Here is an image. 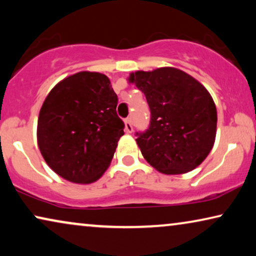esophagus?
<instances>
[{
	"label": "esophagus",
	"mask_w": 256,
	"mask_h": 256,
	"mask_svg": "<svg viewBox=\"0 0 256 256\" xmlns=\"http://www.w3.org/2000/svg\"><path fill=\"white\" fill-rule=\"evenodd\" d=\"M124 129H126V132H132V130H134V128H132V120L129 118L124 120Z\"/></svg>",
	"instance_id": "34e87169"
}]
</instances>
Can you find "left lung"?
<instances>
[{"label":"left lung","instance_id":"left-lung-1","mask_svg":"<svg viewBox=\"0 0 256 256\" xmlns=\"http://www.w3.org/2000/svg\"><path fill=\"white\" fill-rule=\"evenodd\" d=\"M128 80L144 93L152 113L149 128L136 132L146 162L166 174L196 169L216 141V108L208 90L174 68L136 71Z\"/></svg>","mask_w":256,"mask_h":256}]
</instances>
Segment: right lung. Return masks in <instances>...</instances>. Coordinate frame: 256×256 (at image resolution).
I'll list each match as a JSON object with an SVG mask.
<instances>
[{
	"instance_id": "1",
	"label": "right lung",
	"mask_w": 256,
	"mask_h": 256,
	"mask_svg": "<svg viewBox=\"0 0 256 256\" xmlns=\"http://www.w3.org/2000/svg\"><path fill=\"white\" fill-rule=\"evenodd\" d=\"M110 80L82 71L59 82L40 108L37 142L56 174L72 183L99 180L113 158L124 124Z\"/></svg>"
}]
</instances>
